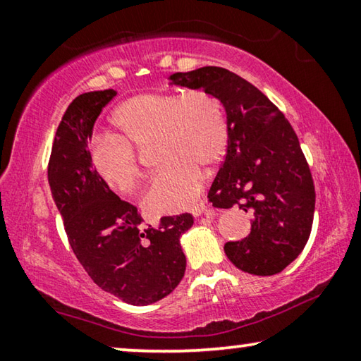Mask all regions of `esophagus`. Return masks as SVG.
Wrapping results in <instances>:
<instances>
[{
    "mask_svg": "<svg viewBox=\"0 0 361 361\" xmlns=\"http://www.w3.org/2000/svg\"><path fill=\"white\" fill-rule=\"evenodd\" d=\"M191 214H192V216H201L202 214H207V212H209V207H207V205H205V204H196V205H192V207H191Z\"/></svg>",
    "mask_w": 361,
    "mask_h": 361,
    "instance_id": "obj_1",
    "label": "esophagus"
}]
</instances>
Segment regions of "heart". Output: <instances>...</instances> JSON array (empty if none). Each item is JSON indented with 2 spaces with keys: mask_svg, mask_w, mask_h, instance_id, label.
<instances>
[{
  "mask_svg": "<svg viewBox=\"0 0 361 361\" xmlns=\"http://www.w3.org/2000/svg\"><path fill=\"white\" fill-rule=\"evenodd\" d=\"M117 136L99 135L90 142L88 159L96 176L111 190L133 191L141 180L138 152L156 141L162 165L142 194L152 215L190 207L202 188V171L214 170L230 146V120L223 102L205 90L141 93L114 109Z\"/></svg>",
  "mask_w": 361,
  "mask_h": 361,
  "instance_id": "b5f03b06",
  "label": "heart"
}]
</instances>
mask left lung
Instances as JSON below:
<instances>
[{
	"mask_svg": "<svg viewBox=\"0 0 361 361\" xmlns=\"http://www.w3.org/2000/svg\"><path fill=\"white\" fill-rule=\"evenodd\" d=\"M170 80L210 91L226 109L230 146L209 201L254 215L249 236L225 244L226 257L257 276L283 271L304 250L314 212L313 178L294 128L259 88L223 67L176 72Z\"/></svg>",
	"mask_w": 361,
	"mask_h": 361,
	"instance_id": "obj_1",
	"label": "left lung"
}]
</instances>
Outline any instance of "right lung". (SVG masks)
<instances>
[{
	"label": "right lung",
	"instance_id": "right-lung-1",
	"mask_svg": "<svg viewBox=\"0 0 361 361\" xmlns=\"http://www.w3.org/2000/svg\"><path fill=\"white\" fill-rule=\"evenodd\" d=\"M117 91H90L71 102L57 127L48 181L64 220L68 244L102 290L131 305H149L169 295L185 276L180 236L192 215L162 216L142 228L138 209L109 190L91 169L88 140Z\"/></svg>",
	"mask_w": 361,
	"mask_h": 361
}]
</instances>
